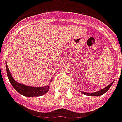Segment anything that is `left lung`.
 <instances>
[{
	"label": "left lung",
	"instance_id": "8db88e82",
	"mask_svg": "<svg viewBox=\"0 0 122 122\" xmlns=\"http://www.w3.org/2000/svg\"><path fill=\"white\" fill-rule=\"evenodd\" d=\"M113 82H112V83H110V85H107L106 87H105L104 89H102V90H99L98 92H94V93H85V92H83V93L84 94V95H87V96H102L103 95V93H105L107 92V90L110 89V87L112 86V85L113 84Z\"/></svg>",
	"mask_w": 122,
	"mask_h": 122
}]
</instances>
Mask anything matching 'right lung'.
Returning a JSON list of instances; mask_svg holds the SVG:
<instances>
[{
    "label": "right lung",
    "mask_w": 122,
    "mask_h": 122,
    "mask_svg": "<svg viewBox=\"0 0 122 122\" xmlns=\"http://www.w3.org/2000/svg\"><path fill=\"white\" fill-rule=\"evenodd\" d=\"M6 73L9 77V81L12 84V87L23 96H26V97L41 96L44 95L45 93H46L49 90V86L48 85L45 86V87H30V86H26L23 84H20L19 83L15 81V79L12 78L11 74L9 71L7 64H6Z\"/></svg>",
    "instance_id": "add662e5"
}]
</instances>
